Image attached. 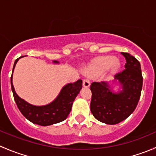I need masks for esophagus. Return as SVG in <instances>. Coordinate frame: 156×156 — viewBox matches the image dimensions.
<instances>
[{
    "instance_id": "esophagus-1",
    "label": "esophagus",
    "mask_w": 156,
    "mask_h": 156,
    "mask_svg": "<svg viewBox=\"0 0 156 156\" xmlns=\"http://www.w3.org/2000/svg\"><path fill=\"white\" fill-rule=\"evenodd\" d=\"M90 82L89 79L85 78V79L83 80V86L84 87H88L90 86Z\"/></svg>"
}]
</instances>
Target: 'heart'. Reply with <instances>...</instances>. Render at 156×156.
<instances>
[{
  "label": "heart",
  "instance_id": "1",
  "mask_svg": "<svg viewBox=\"0 0 156 156\" xmlns=\"http://www.w3.org/2000/svg\"><path fill=\"white\" fill-rule=\"evenodd\" d=\"M119 66H120L119 62L117 61V59H116L115 56H104V57H102L101 59H100L98 65L90 67V68L88 69V72H89L90 74H94L97 72V69H98L99 67L106 69L110 66L112 67L113 71H117L119 68Z\"/></svg>",
  "mask_w": 156,
  "mask_h": 156
}]
</instances>
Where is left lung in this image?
Instances as JSON below:
<instances>
[{"mask_svg": "<svg viewBox=\"0 0 156 156\" xmlns=\"http://www.w3.org/2000/svg\"><path fill=\"white\" fill-rule=\"evenodd\" d=\"M126 59L122 72L115 75L122 90L112 91L107 82H93L90 111L94 118L107 125H115L131 115L140 97L143 76L140 63L128 53H122Z\"/></svg>", "mask_w": 156, "mask_h": 156, "instance_id": "1", "label": "left lung"}]
</instances>
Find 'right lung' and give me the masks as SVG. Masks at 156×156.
Masks as SVG:
<instances>
[{
	"label": "right lung",
	"mask_w": 156,
	"mask_h": 156,
	"mask_svg": "<svg viewBox=\"0 0 156 156\" xmlns=\"http://www.w3.org/2000/svg\"><path fill=\"white\" fill-rule=\"evenodd\" d=\"M22 57L23 56H20L16 59L12 72L16 62ZM53 62L59 63L58 61H53ZM12 73L11 75V89L17 107L28 120L41 126H48L65 120L70 113L75 97L82 88V80L81 79L73 84L69 83L62 87L59 95L52 103L45 106H37L29 104L17 95L12 85Z\"/></svg>",
	"instance_id": "right-lung-1"
}]
</instances>
